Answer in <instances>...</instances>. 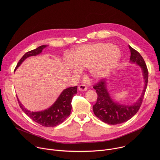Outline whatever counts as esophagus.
Returning a JSON list of instances; mask_svg holds the SVG:
<instances>
[{"instance_id": "obj_1", "label": "esophagus", "mask_w": 160, "mask_h": 160, "mask_svg": "<svg viewBox=\"0 0 160 160\" xmlns=\"http://www.w3.org/2000/svg\"><path fill=\"white\" fill-rule=\"evenodd\" d=\"M78 90L80 91H85L87 90V86L85 84H81L78 86Z\"/></svg>"}]
</instances>
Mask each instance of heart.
Segmentation results:
<instances>
[{"label": "heart", "instance_id": "obj_1", "mask_svg": "<svg viewBox=\"0 0 160 160\" xmlns=\"http://www.w3.org/2000/svg\"><path fill=\"white\" fill-rule=\"evenodd\" d=\"M72 61L76 68H89V73L94 78L99 79L108 75L118 64L120 53L118 48L108 43L85 45L74 50Z\"/></svg>", "mask_w": 160, "mask_h": 160}]
</instances>
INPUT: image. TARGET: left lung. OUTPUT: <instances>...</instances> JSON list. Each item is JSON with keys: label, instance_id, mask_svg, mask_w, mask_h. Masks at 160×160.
I'll list each match as a JSON object with an SVG mask.
<instances>
[{"label": "left lung", "instance_id": "obj_1", "mask_svg": "<svg viewBox=\"0 0 160 160\" xmlns=\"http://www.w3.org/2000/svg\"><path fill=\"white\" fill-rule=\"evenodd\" d=\"M129 49L131 54L130 61L141 67L144 78V89L138 102L132 106H125L115 102L111 99L108 92L104 79H101L93 86L98 94L97 102L93 106L94 112L102 122L109 125L122 123L132 118L141 108L147 88L148 70L145 61L139 52L131 48L130 45Z\"/></svg>", "mask_w": 160, "mask_h": 160}]
</instances>
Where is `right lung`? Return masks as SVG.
Here are the masks:
<instances>
[{
  "instance_id": "1",
  "label": "right lung",
  "mask_w": 160,
  "mask_h": 160,
  "mask_svg": "<svg viewBox=\"0 0 160 160\" xmlns=\"http://www.w3.org/2000/svg\"><path fill=\"white\" fill-rule=\"evenodd\" d=\"M48 45H41L37 49L25 53L18 62L15 70L17 69L18 67L25 59L30 56L38 55ZM77 93V86L66 88L62 91V92L52 106L48 109L38 112H31L26 109L20 103L18 99V101L22 111L32 120L43 127H53L62 123L70 116L72 110L71 102L72 98Z\"/></svg>"
}]
</instances>
